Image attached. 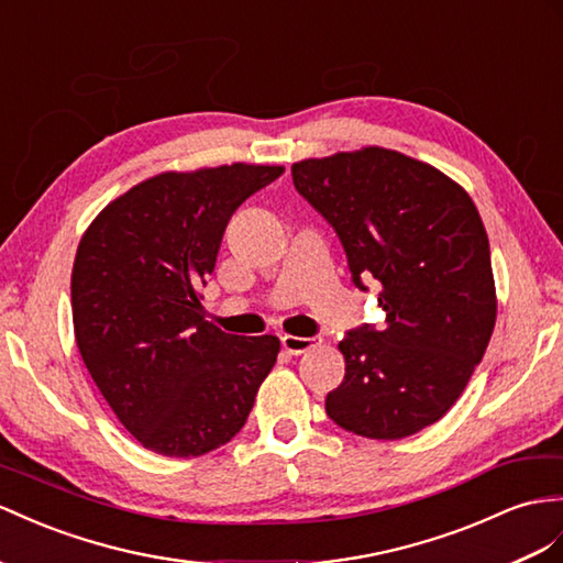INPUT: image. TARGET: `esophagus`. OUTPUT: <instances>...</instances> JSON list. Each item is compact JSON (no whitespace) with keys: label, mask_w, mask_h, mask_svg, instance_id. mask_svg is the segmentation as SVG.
<instances>
[{"label":"esophagus","mask_w":563,"mask_h":563,"mask_svg":"<svg viewBox=\"0 0 563 563\" xmlns=\"http://www.w3.org/2000/svg\"><path fill=\"white\" fill-rule=\"evenodd\" d=\"M280 342H283V350H285L287 354L299 356V354H305V352H309V350H313V347H319L321 340H316V338H297V335H283Z\"/></svg>","instance_id":"esophagus-1"}]
</instances>
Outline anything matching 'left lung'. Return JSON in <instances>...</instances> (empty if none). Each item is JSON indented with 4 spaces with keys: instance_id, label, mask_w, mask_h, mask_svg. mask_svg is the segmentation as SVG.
Masks as SVG:
<instances>
[{
    "instance_id": "left-lung-1",
    "label": "left lung",
    "mask_w": 563,
    "mask_h": 563,
    "mask_svg": "<svg viewBox=\"0 0 563 563\" xmlns=\"http://www.w3.org/2000/svg\"><path fill=\"white\" fill-rule=\"evenodd\" d=\"M297 192L335 228L352 280H378L385 325L338 347L344 380L325 411L371 440L409 438L454 407L497 319L489 242L468 192L385 147L292 164Z\"/></svg>"
}]
</instances>
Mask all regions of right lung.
Wrapping results in <instances>:
<instances>
[{
  "mask_svg": "<svg viewBox=\"0 0 563 563\" xmlns=\"http://www.w3.org/2000/svg\"><path fill=\"white\" fill-rule=\"evenodd\" d=\"M283 166L166 170L137 183L85 230L74 273L76 342L125 430L164 456H201L235 438L280 352L205 321L199 285L230 216Z\"/></svg>",
  "mask_w": 563,
  "mask_h": 563,
  "instance_id": "obj_1",
  "label": "right lung"
}]
</instances>
